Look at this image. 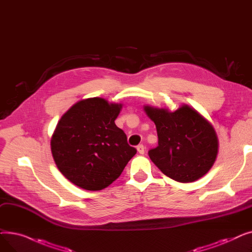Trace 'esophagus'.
Masks as SVG:
<instances>
[{"label": "esophagus", "instance_id": "1", "mask_svg": "<svg viewBox=\"0 0 252 252\" xmlns=\"http://www.w3.org/2000/svg\"><path fill=\"white\" fill-rule=\"evenodd\" d=\"M137 150H138V152H139L140 154H144V152H145V148H144V146H143L142 144L138 145V146H137Z\"/></svg>", "mask_w": 252, "mask_h": 252}]
</instances>
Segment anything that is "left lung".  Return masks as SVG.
I'll return each mask as SVG.
<instances>
[{
	"instance_id": "8db88e82",
	"label": "left lung",
	"mask_w": 252,
	"mask_h": 252,
	"mask_svg": "<svg viewBox=\"0 0 252 252\" xmlns=\"http://www.w3.org/2000/svg\"><path fill=\"white\" fill-rule=\"evenodd\" d=\"M155 124L158 146L149 151L152 162L180 183H192L206 175L219 153L217 131L196 109L183 104L176 111L143 106Z\"/></svg>"
}]
</instances>
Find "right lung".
Masks as SVG:
<instances>
[{
	"instance_id": "obj_1",
	"label": "right lung",
	"mask_w": 252,
	"mask_h": 252,
	"mask_svg": "<svg viewBox=\"0 0 252 252\" xmlns=\"http://www.w3.org/2000/svg\"><path fill=\"white\" fill-rule=\"evenodd\" d=\"M122 108V103L94 97L76 102L61 116L51 151L60 173L75 186L107 188L137 153L114 123Z\"/></svg>"
}]
</instances>
